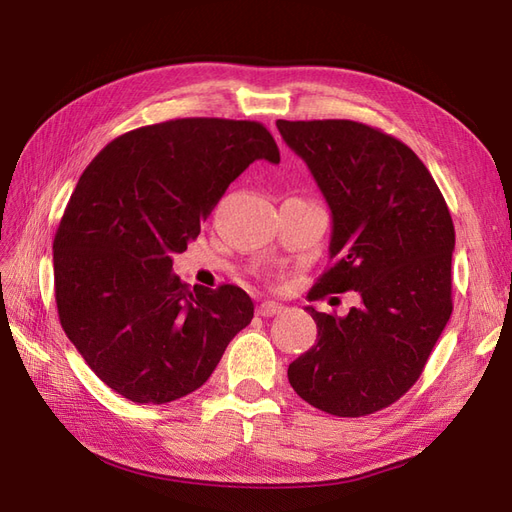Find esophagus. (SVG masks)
<instances>
[{"label": "esophagus", "mask_w": 512, "mask_h": 512, "mask_svg": "<svg viewBox=\"0 0 512 512\" xmlns=\"http://www.w3.org/2000/svg\"><path fill=\"white\" fill-rule=\"evenodd\" d=\"M282 305L280 303H275V301H265V303H260L258 305V316H262V318H271V316H275V314H280L282 312Z\"/></svg>", "instance_id": "34e87169"}]
</instances>
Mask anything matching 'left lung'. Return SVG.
<instances>
[{"mask_svg": "<svg viewBox=\"0 0 512 512\" xmlns=\"http://www.w3.org/2000/svg\"><path fill=\"white\" fill-rule=\"evenodd\" d=\"M277 130L333 215L331 267L309 301L361 294L344 318L305 307L318 342L288 365L290 386L327 414H374L412 389L451 318V211L427 166L391 134L348 119H277Z\"/></svg>", "mask_w": 512, "mask_h": 512, "instance_id": "1", "label": "left lung"}]
</instances>
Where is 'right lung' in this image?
<instances>
[{
  "label": "right lung",
  "mask_w": 512,
  "mask_h": 512,
  "mask_svg": "<svg viewBox=\"0 0 512 512\" xmlns=\"http://www.w3.org/2000/svg\"><path fill=\"white\" fill-rule=\"evenodd\" d=\"M254 160L280 162L262 123L188 117L117 136L76 183L53 241L59 322L134 404L200 389L254 318L239 286L192 290L173 273V254Z\"/></svg>",
  "instance_id": "1"
}]
</instances>
